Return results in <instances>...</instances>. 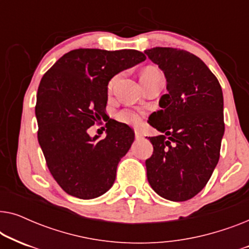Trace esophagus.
<instances>
[{"mask_svg": "<svg viewBox=\"0 0 249 249\" xmlns=\"http://www.w3.org/2000/svg\"><path fill=\"white\" fill-rule=\"evenodd\" d=\"M135 137H136V138H142V131H139V130H135Z\"/></svg>", "mask_w": 249, "mask_h": 249, "instance_id": "34e87169", "label": "esophagus"}]
</instances>
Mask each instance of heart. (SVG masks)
Listing matches in <instances>:
<instances>
[{
	"label": "heart",
	"mask_w": 249,
	"mask_h": 249,
	"mask_svg": "<svg viewBox=\"0 0 249 249\" xmlns=\"http://www.w3.org/2000/svg\"><path fill=\"white\" fill-rule=\"evenodd\" d=\"M156 76H162L161 71H160L156 67H147L142 70V72L141 74V80L144 79H148V78H153ZM119 76H114L112 79L108 81V89H112V87L114 86L115 81L118 80ZM142 112L139 110H136V108H124V110L119 111L117 114H115V118L121 124H138L142 120Z\"/></svg>",
	"instance_id": "heart-1"
}]
</instances>
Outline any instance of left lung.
Listing matches in <instances>:
<instances>
[{
    "label": "left lung",
    "mask_w": 249,
    "mask_h": 249,
    "mask_svg": "<svg viewBox=\"0 0 249 249\" xmlns=\"http://www.w3.org/2000/svg\"><path fill=\"white\" fill-rule=\"evenodd\" d=\"M145 53L166 78L168 94L148 122L162 134L148 137L149 185L163 198L185 202L206 186L220 159L224 134L223 95L214 73L198 56L173 47Z\"/></svg>",
    "instance_id": "obj_1"
}]
</instances>
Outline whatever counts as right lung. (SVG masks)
<instances>
[{
  "label": "right lung",
  "instance_id": "add662e5",
  "mask_svg": "<svg viewBox=\"0 0 249 249\" xmlns=\"http://www.w3.org/2000/svg\"><path fill=\"white\" fill-rule=\"evenodd\" d=\"M146 60L136 50H72L44 74L37 91V137L51 175L67 194L81 199L103 195L134 142L129 125L108 121L107 137L87 129L104 119L107 84L122 70Z\"/></svg>",
  "mask_w": 249,
  "mask_h": 249
}]
</instances>
